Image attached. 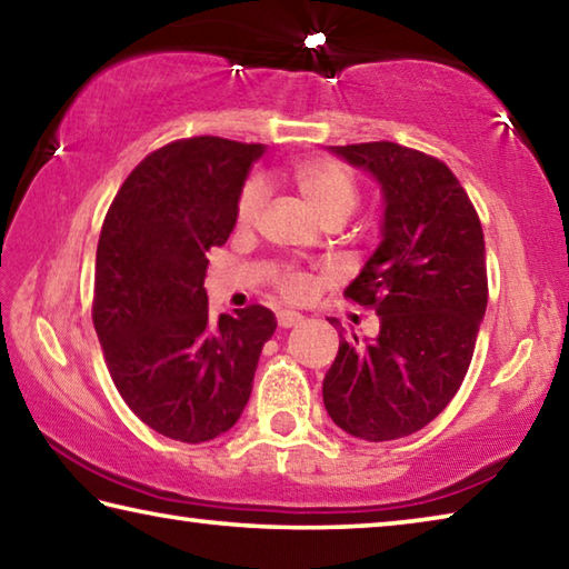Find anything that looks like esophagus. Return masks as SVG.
Segmentation results:
<instances>
[{
  "label": "esophagus",
  "instance_id": "34e87169",
  "mask_svg": "<svg viewBox=\"0 0 569 569\" xmlns=\"http://www.w3.org/2000/svg\"><path fill=\"white\" fill-rule=\"evenodd\" d=\"M301 321H303L301 313H296V311H278V326H281V329H291V326L301 323Z\"/></svg>",
  "mask_w": 569,
  "mask_h": 569
}]
</instances>
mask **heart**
Instances as JSON below:
<instances>
[{
    "label": "heart",
    "instance_id": "heart-1",
    "mask_svg": "<svg viewBox=\"0 0 569 569\" xmlns=\"http://www.w3.org/2000/svg\"><path fill=\"white\" fill-rule=\"evenodd\" d=\"M291 180L308 208L321 220L333 216L346 220L353 213L356 203H359V182H356L353 172L331 158H308L296 162L291 170ZM263 198L266 190L261 182H246V188L238 198V223H250L258 216V210H261ZM281 291L288 298L301 301L311 291V278L306 273L288 271L281 276Z\"/></svg>",
    "mask_w": 569,
    "mask_h": 569
}]
</instances>
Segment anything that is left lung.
Instances as JSON below:
<instances>
[{
  "label": "left lung",
  "instance_id": "obj_1",
  "mask_svg": "<svg viewBox=\"0 0 569 569\" xmlns=\"http://www.w3.org/2000/svg\"><path fill=\"white\" fill-rule=\"evenodd\" d=\"M329 152L377 180L383 216L377 250L343 291L377 311L379 333L339 331L323 403L346 435L401 439L437 419L467 377L487 311L485 233L437 158L397 142Z\"/></svg>",
  "mask_w": 569,
  "mask_h": 569
}]
</instances>
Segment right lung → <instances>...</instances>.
Returning a JSON list of instances; mask_svg holds the SVG:
<instances>
[{
    "label": "right lung",
    "mask_w": 569,
    "mask_h": 569,
    "mask_svg": "<svg viewBox=\"0 0 569 569\" xmlns=\"http://www.w3.org/2000/svg\"><path fill=\"white\" fill-rule=\"evenodd\" d=\"M263 146L190 138L122 182L102 223L92 321L124 403L158 435L200 445L240 419L276 316L208 313L206 253L223 246Z\"/></svg>",
    "instance_id": "right-lung-1"
}]
</instances>
